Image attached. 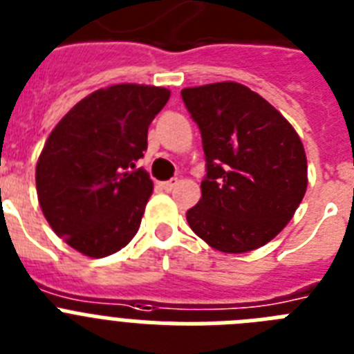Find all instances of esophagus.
I'll return each instance as SVG.
<instances>
[{
	"label": "esophagus",
	"instance_id": "esophagus-1",
	"mask_svg": "<svg viewBox=\"0 0 354 354\" xmlns=\"http://www.w3.org/2000/svg\"><path fill=\"white\" fill-rule=\"evenodd\" d=\"M176 185H178L176 178H171V180H167V181H162V189L167 190V192L169 190H173Z\"/></svg>",
	"mask_w": 354,
	"mask_h": 354
}]
</instances>
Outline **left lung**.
<instances>
[{"mask_svg": "<svg viewBox=\"0 0 354 354\" xmlns=\"http://www.w3.org/2000/svg\"><path fill=\"white\" fill-rule=\"evenodd\" d=\"M207 174L187 223L223 253H245L287 226L306 192V155L290 122L235 82L183 88Z\"/></svg>", "mask_w": 354, "mask_h": 354, "instance_id": "obj_1", "label": "left lung"}]
</instances>
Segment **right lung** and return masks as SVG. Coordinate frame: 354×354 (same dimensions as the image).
Segmentation results:
<instances>
[{
	"mask_svg": "<svg viewBox=\"0 0 354 354\" xmlns=\"http://www.w3.org/2000/svg\"><path fill=\"white\" fill-rule=\"evenodd\" d=\"M171 92L151 85L100 88L75 104L48 137L35 181L42 214L80 253L103 258L139 232L153 181L135 162Z\"/></svg>",
	"mask_w": 354,
	"mask_h": 354,
	"instance_id": "obj_1",
	"label": "right lung"
}]
</instances>
